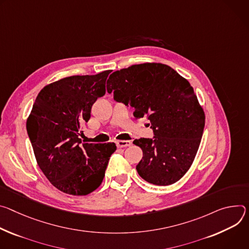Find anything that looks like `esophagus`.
I'll list each match as a JSON object with an SVG mask.
<instances>
[{"label":"esophagus","instance_id":"34e87169","mask_svg":"<svg viewBox=\"0 0 249 249\" xmlns=\"http://www.w3.org/2000/svg\"><path fill=\"white\" fill-rule=\"evenodd\" d=\"M116 144L118 147L122 148V147H126V146H130L131 145V142L129 141H117Z\"/></svg>","mask_w":249,"mask_h":249}]
</instances>
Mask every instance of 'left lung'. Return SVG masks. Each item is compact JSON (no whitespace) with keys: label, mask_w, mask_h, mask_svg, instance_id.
I'll use <instances>...</instances> for the list:
<instances>
[{"label":"left lung","mask_w":249,"mask_h":249,"mask_svg":"<svg viewBox=\"0 0 249 249\" xmlns=\"http://www.w3.org/2000/svg\"><path fill=\"white\" fill-rule=\"evenodd\" d=\"M107 90L133 107L135 119L145 116L151 124L153 140L133 141L143 151L140 176L158 186L179 181L196 157L206 119L190 83L168 65L147 62L114 72Z\"/></svg>","instance_id":"1"}]
</instances>
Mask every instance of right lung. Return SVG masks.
I'll list each match as a JSON object with an SVG mask.
<instances>
[{"label":"right lung","mask_w":249,"mask_h":249,"mask_svg":"<svg viewBox=\"0 0 249 249\" xmlns=\"http://www.w3.org/2000/svg\"><path fill=\"white\" fill-rule=\"evenodd\" d=\"M112 70L70 76L46 85L26 120V130L39 168L59 191L86 196L102 184L115 143H82L80 128L106 94Z\"/></svg>","instance_id":"obj_1"}]
</instances>
